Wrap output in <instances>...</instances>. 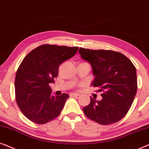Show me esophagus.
I'll return each instance as SVG.
<instances>
[{"label": "esophagus", "instance_id": "1", "mask_svg": "<svg viewBox=\"0 0 149 149\" xmlns=\"http://www.w3.org/2000/svg\"><path fill=\"white\" fill-rule=\"evenodd\" d=\"M79 96V93H71L70 96Z\"/></svg>", "mask_w": 149, "mask_h": 149}]
</instances>
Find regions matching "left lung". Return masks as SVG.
<instances>
[{
  "label": "left lung",
  "mask_w": 149,
  "mask_h": 149,
  "mask_svg": "<svg viewBox=\"0 0 149 149\" xmlns=\"http://www.w3.org/2000/svg\"><path fill=\"white\" fill-rule=\"evenodd\" d=\"M83 60L92 67L95 79L91 85L99 87L102 100L91 97L83 108L86 116L101 125L117 122L124 117L132 104L137 91L136 70L124 54L105 50L79 48Z\"/></svg>",
  "instance_id": "obj_1"
}]
</instances>
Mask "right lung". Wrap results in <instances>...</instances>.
Segmentation results:
<instances>
[{
    "mask_svg": "<svg viewBox=\"0 0 149 149\" xmlns=\"http://www.w3.org/2000/svg\"><path fill=\"white\" fill-rule=\"evenodd\" d=\"M78 47L41 45L25 56L16 73V101L23 114L32 122L45 124L61 113L68 94L52 95L50 83L58 76V68L74 56Z\"/></svg>",
    "mask_w": 149,
    "mask_h": 149,
    "instance_id": "1",
    "label": "right lung"
}]
</instances>
